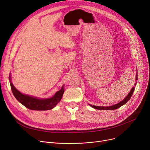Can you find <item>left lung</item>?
Returning a JSON list of instances; mask_svg holds the SVG:
<instances>
[{
    "label": "left lung",
    "mask_w": 150,
    "mask_h": 150,
    "mask_svg": "<svg viewBox=\"0 0 150 150\" xmlns=\"http://www.w3.org/2000/svg\"><path fill=\"white\" fill-rule=\"evenodd\" d=\"M136 80H137V74L136 75ZM137 84V82L135 83L134 84V86L132 88V89L131 90V91L129 92V93H128V95L125 98V99H123L122 101H120V103H117L116 105H112V106H107V107H104V106H93V105H90V106L93 108L95 109H100V110H112V109H118L120 107H121L122 106H123V105L126 104L127 103V102L129 101V100L130 99V98L131 97L132 93L134 92V89H135V86H136Z\"/></svg>",
    "instance_id": "obj_1"
}]
</instances>
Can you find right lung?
Segmentation results:
<instances>
[{
    "mask_svg": "<svg viewBox=\"0 0 150 150\" xmlns=\"http://www.w3.org/2000/svg\"><path fill=\"white\" fill-rule=\"evenodd\" d=\"M10 86L13 95L18 101L27 108L31 110H37V111H45V110L53 109L61 100L64 92V87L62 86L61 89L55 93L53 97L47 99H39L29 96L23 95L15 88L11 81Z\"/></svg>",
    "mask_w": 150,
    "mask_h": 150,
    "instance_id": "right-lung-1",
    "label": "right lung"
}]
</instances>
